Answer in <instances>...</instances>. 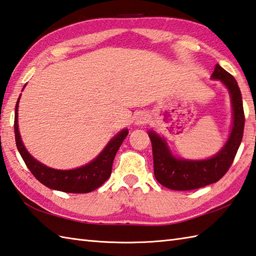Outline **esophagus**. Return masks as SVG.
Listing matches in <instances>:
<instances>
[{
	"instance_id": "1",
	"label": "esophagus",
	"mask_w": 256,
	"mask_h": 256,
	"mask_svg": "<svg viewBox=\"0 0 256 256\" xmlns=\"http://www.w3.org/2000/svg\"><path fill=\"white\" fill-rule=\"evenodd\" d=\"M150 121V116L146 112H140L136 114L134 120V124L138 125V126H141L143 124H146Z\"/></svg>"
}]
</instances>
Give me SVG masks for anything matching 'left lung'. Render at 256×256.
Instances as JSON below:
<instances>
[{
	"mask_svg": "<svg viewBox=\"0 0 256 256\" xmlns=\"http://www.w3.org/2000/svg\"><path fill=\"white\" fill-rule=\"evenodd\" d=\"M211 78L221 81L228 88L232 104L231 132L216 154L205 160L178 158L170 150L163 136L154 131L148 132L152 142L155 178L170 190L190 191L218 182L232 165L241 145L245 118L242 95L236 80L218 64L215 65Z\"/></svg>",
	"mask_w": 256,
	"mask_h": 256,
	"instance_id": "left-lung-1",
	"label": "left lung"
}]
</instances>
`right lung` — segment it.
<instances>
[{
    "label": "right lung",
    "mask_w": 256,
    "mask_h": 256,
    "mask_svg": "<svg viewBox=\"0 0 256 256\" xmlns=\"http://www.w3.org/2000/svg\"><path fill=\"white\" fill-rule=\"evenodd\" d=\"M25 88V85L23 88ZM23 91V90H22ZM21 98L20 95L15 106L14 118V132L15 142L23 161L26 164L30 171L45 186L56 190L65 193H88L101 186L106 181L112 173V165L115 154L128 134V130L124 128L113 136L106 144L102 152L91 162L72 170H56L48 168L46 165L38 162L28 152L22 142L18 130V102Z\"/></svg>",
    "instance_id": "obj_1"
}]
</instances>
